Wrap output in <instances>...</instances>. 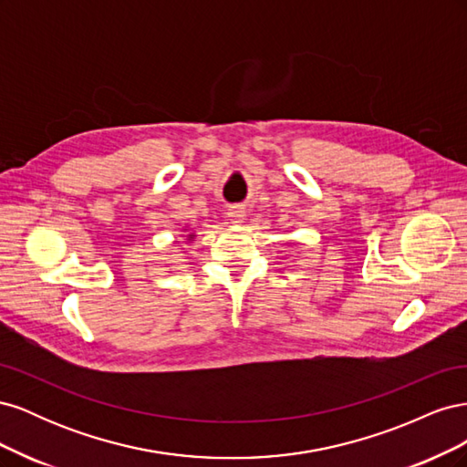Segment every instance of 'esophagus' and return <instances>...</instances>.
I'll return each instance as SVG.
<instances>
[{
	"label": "esophagus",
	"mask_w": 467,
	"mask_h": 467,
	"mask_svg": "<svg viewBox=\"0 0 467 467\" xmlns=\"http://www.w3.org/2000/svg\"><path fill=\"white\" fill-rule=\"evenodd\" d=\"M245 208L244 206H230L228 208V218L234 222V223H242L245 220Z\"/></svg>",
	"instance_id": "esophagus-1"
}]
</instances>
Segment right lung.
I'll use <instances>...</instances> for the list:
<instances>
[{"instance_id":"add662e5","label":"right lung","mask_w":467,"mask_h":467,"mask_svg":"<svg viewBox=\"0 0 467 467\" xmlns=\"http://www.w3.org/2000/svg\"><path fill=\"white\" fill-rule=\"evenodd\" d=\"M189 239L192 242V239H194V234H189Z\"/></svg>"}]
</instances>
